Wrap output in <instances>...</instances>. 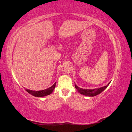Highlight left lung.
<instances>
[{
	"instance_id": "8db88e82",
	"label": "left lung",
	"mask_w": 132,
	"mask_h": 132,
	"mask_svg": "<svg viewBox=\"0 0 132 132\" xmlns=\"http://www.w3.org/2000/svg\"><path fill=\"white\" fill-rule=\"evenodd\" d=\"M110 82L106 86L100 87V88L94 89H85L80 88V87H78L77 85L75 84V86L76 89L78 90V91L80 94L85 95V96H89V97L90 96L93 97V96H96L101 93L103 90L107 88V86L109 85Z\"/></svg>"
}]
</instances>
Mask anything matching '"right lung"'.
Segmentation results:
<instances>
[{
	"mask_svg": "<svg viewBox=\"0 0 132 132\" xmlns=\"http://www.w3.org/2000/svg\"><path fill=\"white\" fill-rule=\"evenodd\" d=\"M55 84H56V82L52 86L45 90H42L40 91H33L29 89H26V91L35 97H44L52 94V93L54 89H55Z\"/></svg>",
	"mask_w": 132,
	"mask_h": 132,
	"instance_id": "add662e5",
	"label": "right lung"
}]
</instances>
